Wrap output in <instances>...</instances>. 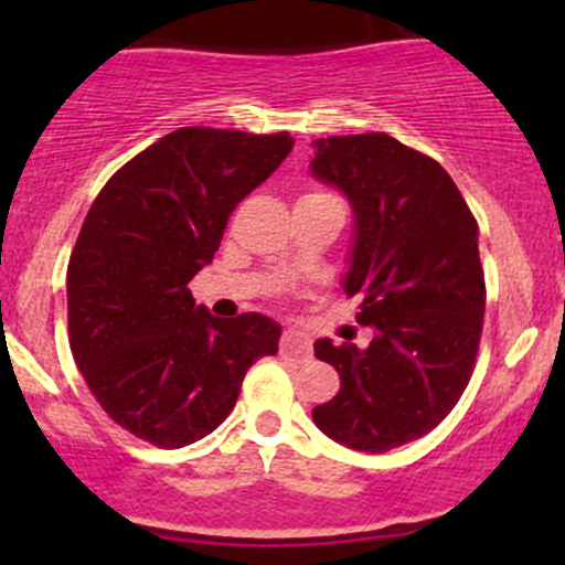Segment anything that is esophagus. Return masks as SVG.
<instances>
[{"instance_id":"obj_1","label":"esophagus","mask_w":565,"mask_h":565,"mask_svg":"<svg viewBox=\"0 0 565 565\" xmlns=\"http://www.w3.org/2000/svg\"><path fill=\"white\" fill-rule=\"evenodd\" d=\"M310 342L305 340V337L300 332H295V329H287L281 337V355L284 359H291L297 361V364H302V361L310 359Z\"/></svg>"}]
</instances>
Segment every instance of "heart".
Returning a JSON list of instances; mask_svg holds the SVG:
<instances>
[{"label":"heart","mask_w":565,"mask_h":565,"mask_svg":"<svg viewBox=\"0 0 565 565\" xmlns=\"http://www.w3.org/2000/svg\"><path fill=\"white\" fill-rule=\"evenodd\" d=\"M310 196H321V193H310Z\"/></svg>","instance_id":"1"}]
</instances>
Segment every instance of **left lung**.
I'll return each instance as SVG.
<instances>
[{
  "label": "left lung",
  "instance_id": "1",
  "mask_svg": "<svg viewBox=\"0 0 565 565\" xmlns=\"http://www.w3.org/2000/svg\"><path fill=\"white\" fill-rule=\"evenodd\" d=\"M313 146V178L353 206L342 287L374 329L366 348L316 340L340 393L313 408V423L348 449L382 454L430 433L468 387L486 310L478 223L449 172L391 135Z\"/></svg>",
  "mask_w": 565,
  "mask_h": 565
}]
</instances>
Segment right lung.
<instances>
[{"mask_svg":"<svg viewBox=\"0 0 565 565\" xmlns=\"http://www.w3.org/2000/svg\"><path fill=\"white\" fill-rule=\"evenodd\" d=\"M291 146L289 132L180 127L127 161L84 217L66 278L71 353L103 412L159 449L210 436L249 366L276 355L274 319H215L188 284Z\"/></svg>","mask_w":565,"mask_h":565,"instance_id":"right-lung-1","label":"right lung"}]
</instances>
